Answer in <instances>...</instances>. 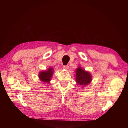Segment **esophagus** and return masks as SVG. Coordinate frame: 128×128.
Listing matches in <instances>:
<instances>
[{
    "instance_id": "obj_1",
    "label": "esophagus",
    "mask_w": 128,
    "mask_h": 128,
    "mask_svg": "<svg viewBox=\"0 0 128 128\" xmlns=\"http://www.w3.org/2000/svg\"><path fill=\"white\" fill-rule=\"evenodd\" d=\"M62 68H63V69L67 70V69L69 68V66H68V65H66V66H62Z\"/></svg>"
}]
</instances>
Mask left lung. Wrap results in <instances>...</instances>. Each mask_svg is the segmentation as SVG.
<instances>
[{"label": "left lung", "mask_w": 128, "mask_h": 128, "mask_svg": "<svg viewBox=\"0 0 128 128\" xmlns=\"http://www.w3.org/2000/svg\"><path fill=\"white\" fill-rule=\"evenodd\" d=\"M76 81L78 84L82 86L88 85L92 81V76L88 72H86L81 68L76 69Z\"/></svg>", "instance_id": "8db88e82"}]
</instances>
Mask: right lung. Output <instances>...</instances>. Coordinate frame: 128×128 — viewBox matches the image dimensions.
Wrapping results in <instances>:
<instances>
[{"label": "right lung", "instance_id": "right-lung-1", "mask_svg": "<svg viewBox=\"0 0 128 128\" xmlns=\"http://www.w3.org/2000/svg\"><path fill=\"white\" fill-rule=\"evenodd\" d=\"M52 69L49 68L48 70L40 72V75H39V77H40V78L42 81L49 83L51 78L52 77Z\"/></svg>", "mask_w": 128, "mask_h": 128}]
</instances>
